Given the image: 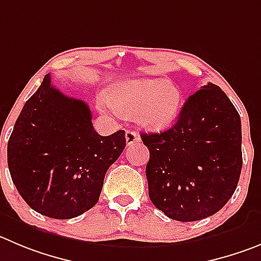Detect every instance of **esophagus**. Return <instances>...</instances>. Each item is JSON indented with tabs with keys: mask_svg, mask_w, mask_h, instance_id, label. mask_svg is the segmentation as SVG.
<instances>
[{
	"mask_svg": "<svg viewBox=\"0 0 261 261\" xmlns=\"http://www.w3.org/2000/svg\"><path fill=\"white\" fill-rule=\"evenodd\" d=\"M125 138H126V144L127 145H133L135 144V143L140 142V136H139L135 131L127 130L125 134Z\"/></svg>",
	"mask_w": 261,
	"mask_h": 261,
	"instance_id": "1",
	"label": "esophagus"
}]
</instances>
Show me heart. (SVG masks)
Instances as JSON below:
<instances>
[{"label": "heart", "mask_w": 261, "mask_h": 261, "mask_svg": "<svg viewBox=\"0 0 261 261\" xmlns=\"http://www.w3.org/2000/svg\"><path fill=\"white\" fill-rule=\"evenodd\" d=\"M104 113H133L138 122L150 128H164L175 121L181 107V92L164 80H130L112 86L108 97H99Z\"/></svg>", "instance_id": "obj_1"}]
</instances>
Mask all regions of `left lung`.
<instances>
[{
  "label": "left lung",
  "instance_id": "left-lung-1",
  "mask_svg": "<svg viewBox=\"0 0 261 261\" xmlns=\"http://www.w3.org/2000/svg\"><path fill=\"white\" fill-rule=\"evenodd\" d=\"M140 136L149 149V198L170 219L201 220L233 196L242 170L241 118L219 86L189 96L169 130Z\"/></svg>",
  "mask_w": 261,
  "mask_h": 261
}]
</instances>
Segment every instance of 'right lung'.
Returning a JSON list of instances; mask_svg holds the SVG:
<instances>
[{"instance_id":"right-lung-1","label":"right lung","mask_w":261,"mask_h":261,"mask_svg":"<svg viewBox=\"0 0 261 261\" xmlns=\"http://www.w3.org/2000/svg\"><path fill=\"white\" fill-rule=\"evenodd\" d=\"M125 147V131L99 135L89 106L62 94L46 74L16 119L7 165L29 207L48 218L72 219L96 204L106 172Z\"/></svg>"}]
</instances>
